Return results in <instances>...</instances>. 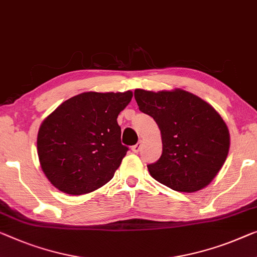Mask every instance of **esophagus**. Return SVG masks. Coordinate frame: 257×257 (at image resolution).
Listing matches in <instances>:
<instances>
[{
  "instance_id": "34e87169",
  "label": "esophagus",
  "mask_w": 257,
  "mask_h": 257,
  "mask_svg": "<svg viewBox=\"0 0 257 257\" xmlns=\"http://www.w3.org/2000/svg\"><path fill=\"white\" fill-rule=\"evenodd\" d=\"M141 148H142V141H139V143H137L136 145H134V147L132 148V150H133V152L137 153V152H140Z\"/></svg>"
}]
</instances>
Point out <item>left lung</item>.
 I'll use <instances>...</instances> for the list:
<instances>
[{
    "label": "left lung",
    "mask_w": 257,
    "mask_h": 257,
    "mask_svg": "<svg viewBox=\"0 0 257 257\" xmlns=\"http://www.w3.org/2000/svg\"><path fill=\"white\" fill-rule=\"evenodd\" d=\"M134 94L141 112L152 116L162 133V156L148 165L151 177L185 193L208 186L223 167L229 149L227 125L217 110L180 89H136Z\"/></svg>",
    "instance_id": "1"
}]
</instances>
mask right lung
<instances>
[{"mask_svg":"<svg viewBox=\"0 0 257 257\" xmlns=\"http://www.w3.org/2000/svg\"><path fill=\"white\" fill-rule=\"evenodd\" d=\"M133 92H84L62 102L38 133L41 168L53 186L69 195L100 188L129 150L121 144L117 115Z\"/></svg>","mask_w":257,"mask_h":257,"instance_id":"add662e5","label":"right lung"}]
</instances>
